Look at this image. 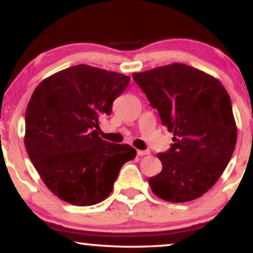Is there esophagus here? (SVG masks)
Segmentation results:
<instances>
[{
	"mask_svg": "<svg viewBox=\"0 0 253 253\" xmlns=\"http://www.w3.org/2000/svg\"><path fill=\"white\" fill-rule=\"evenodd\" d=\"M137 155L140 156V157H143V156L150 155V151L149 150H137Z\"/></svg>",
	"mask_w": 253,
	"mask_h": 253,
	"instance_id": "1",
	"label": "esophagus"
}]
</instances>
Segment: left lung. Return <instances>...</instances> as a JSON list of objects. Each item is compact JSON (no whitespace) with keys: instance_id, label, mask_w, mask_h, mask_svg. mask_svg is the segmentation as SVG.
Instances as JSON below:
<instances>
[{"instance_id":"left-lung-1","label":"left lung","mask_w":253,"mask_h":253,"mask_svg":"<svg viewBox=\"0 0 253 253\" xmlns=\"http://www.w3.org/2000/svg\"><path fill=\"white\" fill-rule=\"evenodd\" d=\"M133 78L173 133L169 150L157 155L162 172L149 177L152 193L172 203L203 196L221 176L236 145L237 127L226 88L182 63L133 73Z\"/></svg>"}]
</instances>
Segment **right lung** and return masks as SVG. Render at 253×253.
<instances>
[{"mask_svg": "<svg viewBox=\"0 0 253 253\" xmlns=\"http://www.w3.org/2000/svg\"><path fill=\"white\" fill-rule=\"evenodd\" d=\"M129 81L80 64L45 78L32 94L25 148L48 189L64 202L90 206L104 201L122 166L136 156L130 145L110 143L97 131Z\"/></svg>", "mask_w": 253, "mask_h": 253, "instance_id": "obj_1", "label": "right lung"}]
</instances>
